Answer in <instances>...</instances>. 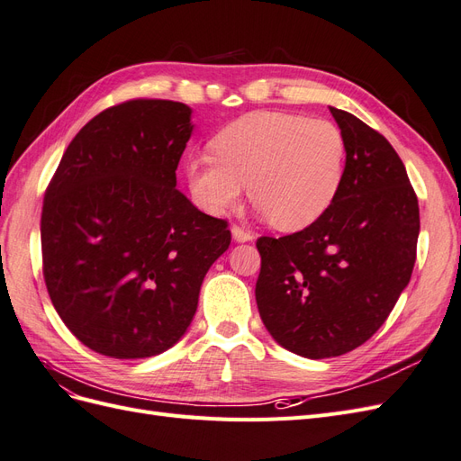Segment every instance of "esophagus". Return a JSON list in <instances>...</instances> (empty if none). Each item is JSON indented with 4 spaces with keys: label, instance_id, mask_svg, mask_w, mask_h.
<instances>
[{
    "label": "esophagus",
    "instance_id": "obj_1",
    "mask_svg": "<svg viewBox=\"0 0 461 461\" xmlns=\"http://www.w3.org/2000/svg\"><path fill=\"white\" fill-rule=\"evenodd\" d=\"M230 232H232V239H234L236 242H249V240L254 239V234L249 232V230H246V229L240 227V225H232Z\"/></svg>",
    "mask_w": 461,
    "mask_h": 461
}]
</instances>
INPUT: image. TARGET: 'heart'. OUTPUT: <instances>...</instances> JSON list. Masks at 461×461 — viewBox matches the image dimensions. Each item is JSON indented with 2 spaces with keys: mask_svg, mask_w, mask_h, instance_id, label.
Segmentation results:
<instances>
[{
  "mask_svg": "<svg viewBox=\"0 0 461 461\" xmlns=\"http://www.w3.org/2000/svg\"><path fill=\"white\" fill-rule=\"evenodd\" d=\"M215 156L190 158L194 200L209 213L249 200L281 230H300L323 215L344 183L346 136L337 122L283 111H256L213 138Z\"/></svg>",
  "mask_w": 461,
  "mask_h": 461,
  "instance_id": "obj_1",
  "label": "heart"
}]
</instances>
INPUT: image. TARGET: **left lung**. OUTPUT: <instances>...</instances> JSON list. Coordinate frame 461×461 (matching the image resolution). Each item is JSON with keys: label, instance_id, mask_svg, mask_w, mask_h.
Segmentation results:
<instances>
[{"label": "left lung", "instance_id": "left-lung-1", "mask_svg": "<svg viewBox=\"0 0 461 461\" xmlns=\"http://www.w3.org/2000/svg\"><path fill=\"white\" fill-rule=\"evenodd\" d=\"M330 113L348 146L339 196L303 230L256 242L263 325L310 359L352 352L381 329L410 283L420 236V203L394 148L348 111Z\"/></svg>", "mask_w": 461, "mask_h": 461}]
</instances>
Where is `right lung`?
Masks as SVG:
<instances>
[{
	"instance_id": "add662e5",
	"label": "right lung",
	"mask_w": 461,
	"mask_h": 461,
	"mask_svg": "<svg viewBox=\"0 0 461 461\" xmlns=\"http://www.w3.org/2000/svg\"><path fill=\"white\" fill-rule=\"evenodd\" d=\"M192 109L138 97L78 131L46 188L41 271L55 312L90 350L158 356L180 340L227 252L225 219L178 192Z\"/></svg>"
}]
</instances>
